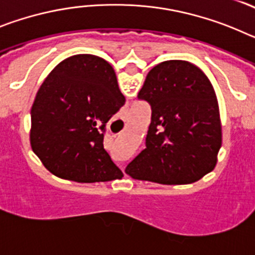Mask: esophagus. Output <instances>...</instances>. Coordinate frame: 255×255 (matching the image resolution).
Instances as JSON below:
<instances>
[{"mask_svg":"<svg viewBox=\"0 0 255 255\" xmlns=\"http://www.w3.org/2000/svg\"><path fill=\"white\" fill-rule=\"evenodd\" d=\"M121 168H123V166H121Z\"/></svg>","mask_w":255,"mask_h":255,"instance_id":"1","label":"esophagus"}]
</instances>
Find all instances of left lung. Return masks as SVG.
<instances>
[{
    "mask_svg": "<svg viewBox=\"0 0 255 255\" xmlns=\"http://www.w3.org/2000/svg\"><path fill=\"white\" fill-rule=\"evenodd\" d=\"M139 100L152 108L145 148L125 168L135 180L184 185L213 171L222 145L220 107L206 74L182 60L148 73Z\"/></svg>",
    "mask_w": 255,
    "mask_h": 255,
    "instance_id": "1",
    "label": "left lung"
}]
</instances>
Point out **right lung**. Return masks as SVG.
I'll use <instances>...</instances> for the list:
<instances>
[{"label": "right lung", "mask_w": 255, "mask_h": 255, "mask_svg": "<svg viewBox=\"0 0 255 255\" xmlns=\"http://www.w3.org/2000/svg\"><path fill=\"white\" fill-rule=\"evenodd\" d=\"M124 103L107 61L94 55L66 58L49 73L31 106V149L60 179H121L123 172L103 148V131Z\"/></svg>", "instance_id": "add662e5"}]
</instances>
